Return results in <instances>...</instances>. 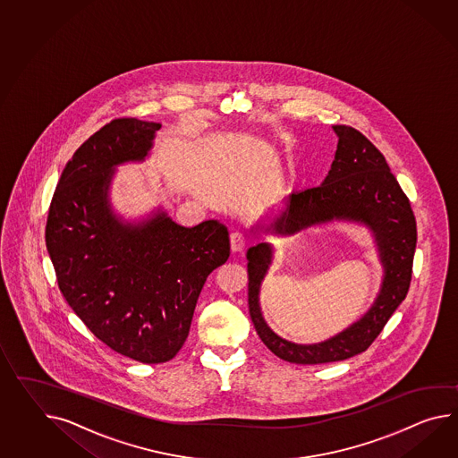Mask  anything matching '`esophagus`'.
<instances>
[{"label":"esophagus","mask_w":458,"mask_h":458,"mask_svg":"<svg viewBox=\"0 0 458 458\" xmlns=\"http://www.w3.org/2000/svg\"><path fill=\"white\" fill-rule=\"evenodd\" d=\"M246 238L245 234L240 233V232H234L230 234V248L233 253H242L245 250Z\"/></svg>","instance_id":"esophagus-1"}]
</instances>
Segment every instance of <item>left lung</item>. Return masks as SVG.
<instances>
[{
    "instance_id": "obj_1",
    "label": "left lung",
    "mask_w": 458,
    "mask_h": 458,
    "mask_svg": "<svg viewBox=\"0 0 458 458\" xmlns=\"http://www.w3.org/2000/svg\"><path fill=\"white\" fill-rule=\"evenodd\" d=\"M337 148L331 170L319 187L291 193L278 210L258 226L263 236H290L314 225L346 220L368 225L376 238L384 278L374 304L343 333L318 344H294L275 335L259 310L261 281L273 261V246L263 242L246 251L248 306L259 339L293 364H324L360 354L380 335L411 286L417 224L386 158L349 125H333Z\"/></svg>"
}]
</instances>
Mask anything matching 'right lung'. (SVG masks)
Wrapping results in <instances>:
<instances>
[{
  "label": "right lung",
  "instance_id": "right-lung-1",
  "mask_svg": "<svg viewBox=\"0 0 458 458\" xmlns=\"http://www.w3.org/2000/svg\"><path fill=\"white\" fill-rule=\"evenodd\" d=\"M160 127L123 117L90 135L63 170L46 224L67 304L106 346L144 364L177 356L205 281L230 257L218 220L185 228L165 212L140 224L112 212L114 168L144 160Z\"/></svg>",
  "mask_w": 458,
  "mask_h": 458
}]
</instances>
